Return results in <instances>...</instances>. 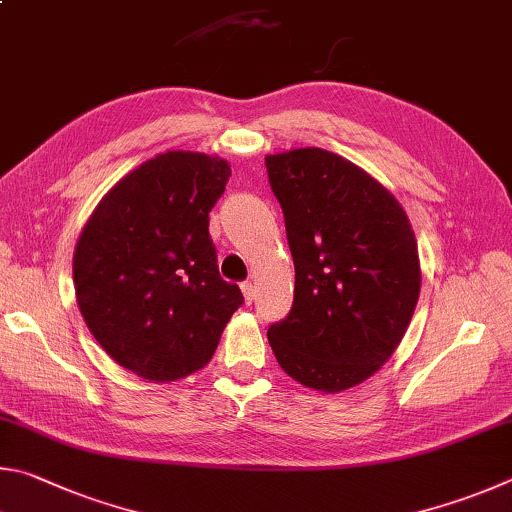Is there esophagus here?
<instances>
[{"label":"esophagus","mask_w":512,"mask_h":512,"mask_svg":"<svg viewBox=\"0 0 512 512\" xmlns=\"http://www.w3.org/2000/svg\"><path fill=\"white\" fill-rule=\"evenodd\" d=\"M240 290H242V297H245V303L249 306L251 301H254V294H256V285L254 283H242L240 285Z\"/></svg>","instance_id":"34e87169"}]
</instances>
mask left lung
Returning <instances> with one entry per match:
<instances>
[{
    "label": "left lung",
    "mask_w": 512,
    "mask_h": 512,
    "mask_svg": "<svg viewBox=\"0 0 512 512\" xmlns=\"http://www.w3.org/2000/svg\"><path fill=\"white\" fill-rule=\"evenodd\" d=\"M294 261L290 315L267 330L292 380L337 393L396 351L420 294L405 209L366 170L321 148L265 157Z\"/></svg>",
    "instance_id": "obj_1"
}]
</instances>
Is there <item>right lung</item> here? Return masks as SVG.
<instances>
[{"mask_svg": "<svg viewBox=\"0 0 512 512\" xmlns=\"http://www.w3.org/2000/svg\"><path fill=\"white\" fill-rule=\"evenodd\" d=\"M231 166L168 150L103 195L74 251L76 301L112 360L148 382H175L211 362L242 306L220 279L209 211Z\"/></svg>", "mask_w": 512, "mask_h": 512, "instance_id": "1", "label": "right lung"}]
</instances>
